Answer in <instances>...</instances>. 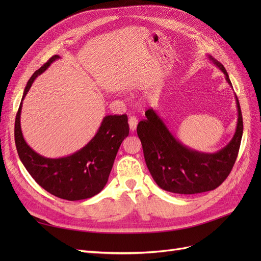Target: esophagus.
Here are the masks:
<instances>
[{"label": "esophagus", "mask_w": 261, "mask_h": 261, "mask_svg": "<svg viewBox=\"0 0 261 261\" xmlns=\"http://www.w3.org/2000/svg\"><path fill=\"white\" fill-rule=\"evenodd\" d=\"M128 124H129L130 132H135L136 127H137V124H138V120L135 116H130L128 118Z\"/></svg>", "instance_id": "1"}]
</instances>
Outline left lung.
<instances>
[{"mask_svg":"<svg viewBox=\"0 0 261 261\" xmlns=\"http://www.w3.org/2000/svg\"><path fill=\"white\" fill-rule=\"evenodd\" d=\"M208 59L232 87L224 66L208 55ZM238 124L233 138L215 153L200 152L176 139L153 109L146 111V120L137 126L147 168L160 188L175 194H198L216 189L230 174L236 161L243 136V116L236 97Z\"/></svg>","mask_w":261,"mask_h":261,"instance_id":"obj_1","label":"left lung"}]
</instances>
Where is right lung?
I'll return each instance as SVG.
<instances>
[{"label": "right lung", "instance_id": "add662e5", "mask_svg": "<svg viewBox=\"0 0 261 261\" xmlns=\"http://www.w3.org/2000/svg\"><path fill=\"white\" fill-rule=\"evenodd\" d=\"M59 59V55H54L28 81L15 118V144L23 167L46 192L62 199L82 200L99 194L108 183L118 148L129 134V126L126 114L107 115L88 144L58 159L45 158L31 149L20 127L22 100L36 78Z\"/></svg>", "mask_w": 261, "mask_h": 261}]
</instances>
